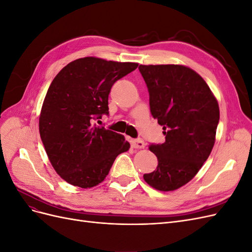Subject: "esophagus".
I'll use <instances>...</instances> for the list:
<instances>
[{"label": "esophagus", "instance_id": "1", "mask_svg": "<svg viewBox=\"0 0 252 252\" xmlns=\"http://www.w3.org/2000/svg\"><path fill=\"white\" fill-rule=\"evenodd\" d=\"M131 146L135 149H142V148L145 147V143L141 139L131 140Z\"/></svg>", "mask_w": 252, "mask_h": 252}]
</instances>
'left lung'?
Returning <instances> with one entry per match:
<instances>
[{"mask_svg":"<svg viewBox=\"0 0 252 252\" xmlns=\"http://www.w3.org/2000/svg\"><path fill=\"white\" fill-rule=\"evenodd\" d=\"M150 112L163 126L165 143L151 144L158 158L144 180L159 191L186 185L200 171L216 142L219 103L201 75L184 65H140Z\"/></svg>","mask_w":252,"mask_h":252,"instance_id":"obj_1","label":"left lung"}]
</instances>
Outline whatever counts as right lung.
Returning a JSON list of instances; mask_svg holds the SVG:
<instances>
[{
  "mask_svg": "<svg viewBox=\"0 0 252 252\" xmlns=\"http://www.w3.org/2000/svg\"><path fill=\"white\" fill-rule=\"evenodd\" d=\"M138 63L95 57L74 60L51 82L39 130L53 169L69 184L91 188L102 183L116 158L130 148L124 135L93 125L108 114L112 85Z\"/></svg>",
  "mask_w": 252,
  "mask_h": 252,
  "instance_id": "obj_1",
  "label": "right lung"
}]
</instances>
